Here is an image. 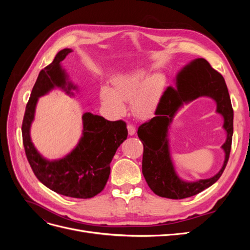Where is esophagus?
<instances>
[{
  "label": "esophagus",
  "mask_w": 250,
  "mask_h": 250,
  "mask_svg": "<svg viewBox=\"0 0 250 250\" xmlns=\"http://www.w3.org/2000/svg\"><path fill=\"white\" fill-rule=\"evenodd\" d=\"M127 129H128V133H129V135H133L135 133V127L132 125V124H128L127 125Z\"/></svg>",
  "instance_id": "obj_1"
}]
</instances>
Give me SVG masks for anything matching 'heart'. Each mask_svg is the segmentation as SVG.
Segmentation results:
<instances>
[{
	"label": "heart",
	"instance_id": "b5f03b06",
	"mask_svg": "<svg viewBox=\"0 0 250 250\" xmlns=\"http://www.w3.org/2000/svg\"><path fill=\"white\" fill-rule=\"evenodd\" d=\"M142 69L131 70L119 75L113 79V90L107 86L102 88L101 96L104 103L116 115H123V101L131 100V109L135 116L148 118L160 103L167 85V78L162 73L149 75Z\"/></svg>",
	"mask_w": 250,
	"mask_h": 250
}]
</instances>
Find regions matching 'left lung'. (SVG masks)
<instances>
[{
  "mask_svg": "<svg viewBox=\"0 0 250 250\" xmlns=\"http://www.w3.org/2000/svg\"><path fill=\"white\" fill-rule=\"evenodd\" d=\"M203 95L216 101L217 111L225 119L224 127L228 133L223 146L226 158L222 170L215 177L188 183L180 180L173 169L168 150L167 129L176 111L184 103ZM232 133L233 110L224 78L206 59L194 60L178 73L176 87L168 86L165 90L157 104L155 117L142 124L138 129V135L144 145L142 171L149 188L161 197L184 199L214 185L229 162Z\"/></svg>",
  "mask_w": 250,
  "mask_h": 250,
  "instance_id": "left-lung-1",
  "label": "left lung"
}]
</instances>
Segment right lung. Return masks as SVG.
Wrapping results in <instances>:
<instances>
[{
    "label": "right lung",
    "mask_w": 250,
    "mask_h": 250,
    "mask_svg": "<svg viewBox=\"0 0 250 250\" xmlns=\"http://www.w3.org/2000/svg\"><path fill=\"white\" fill-rule=\"evenodd\" d=\"M71 52V49L59 51L52 63L42 70L37 77L21 124L22 144L27 160L42 184L67 197L87 199L99 194L107 183L110 162L128 135L124 121H108L85 112L82 116L83 130L78 145L71 153L57 161L43 158L30 138V127L39 98L54 87L62 88L71 95V89L77 88L67 81V75L60 65Z\"/></svg>",
    "instance_id": "add662e5"
}]
</instances>
